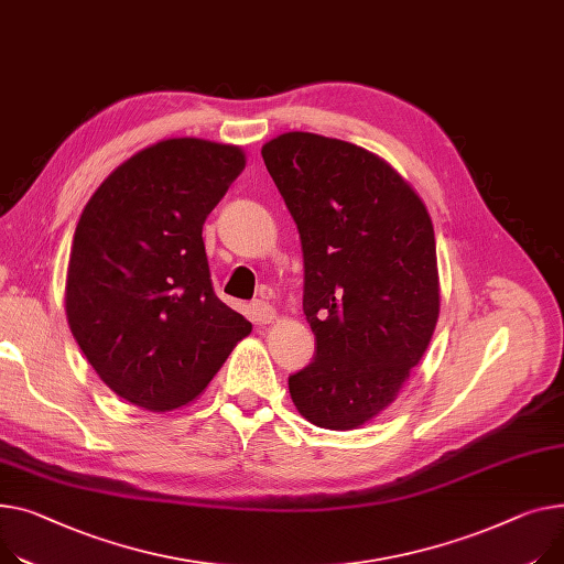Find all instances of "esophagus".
I'll use <instances>...</instances> for the list:
<instances>
[{"label": "esophagus", "instance_id": "obj_1", "mask_svg": "<svg viewBox=\"0 0 564 564\" xmlns=\"http://www.w3.org/2000/svg\"><path fill=\"white\" fill-rule=\"evenodd\" d=\"M251 311H253V317L258 324H272L279 317L276 311L265 302V299H256V302L251 304Z\"/></svg>", "mask_w": 564, "mask_h": 564}]
</instances>
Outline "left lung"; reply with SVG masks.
<instances>
[{"label": "left lung", "mask_w": 564, "mask_h": 564, "mask_svg": "<svg viewBox=\"0 0 564 564\" xmlns=\"http://www.w3.org/2000/svg\"><path fill=\"white\" fill-rule=\"evenodd\" d=\"M304 251V315L315 360L288 379L311 424L360 429L408 381L440 317L431 215L367 149L288 131L260 149Z\"/></svg>", "instance_id": "1"}]
</instances>
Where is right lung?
Here are the masks:
<instances>
[{
	"label": "right lung",
	"mask_w": 564,
	"mask_h": 564,
	"mask_svg": "<svg viewBox=\"0 0 564 564\" xmlns=\"http://www.w3.org/2000/svg\"><path fill=\"white\" fill-rule=\"evenodd\" d=\"M238 144L167 138L112 170L74 231L65 313L120 399L193 403L251 324L213 292L204 221L245 170Z\"/></svg>",
	"instance_id": "right-lung-1"
}]
</instances>
